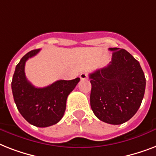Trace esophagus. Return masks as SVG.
<instances>
[{
  "mask_svg": "<svg viewBox=\"0 0 156 156\" xmlns=\"http://www.w3.org/2000/svg\"><path fill=\"white\" fill-rule=\"evenodd\" d=\"M88 75L87 73H82L80 74V78L82 80H85V79H87Z\"/></svg>",
  "mask_w": 156,
  "mask_h": 156,
  "instance_id": "obj_1",
  "label": "esophagus"
}]
</instances>
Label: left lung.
<instances>
[{"label": "left lung", "mask_w": 156, "mask_h": 156, "mask_svg": "<svg viewBox=\"0 0 156 156\" xmlns=\"http://www.w3.org/2000/svg\"><path fill=\"white\" fill-rule=\"evenodd\" d=\"M112 51L107 66L89 74L90 107L100 121L121 125L132 118L143 101L146 78L139 62L126 50Z\"/></svg>", "instance_id": "left-lung-1"}]
</instances>
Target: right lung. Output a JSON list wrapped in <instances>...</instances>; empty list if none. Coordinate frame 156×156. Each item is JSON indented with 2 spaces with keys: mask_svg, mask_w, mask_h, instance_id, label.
<instances>
[{
  "mask_svg": "<svg viewBox=\"0 0 156 156\" xmlns=\"http://www.w3.org/2000/svg\"><path fill=\"white\" fill-rule=\"evenodd\" d=\"M40 49L27 52L16 66L11 87L13 100L21 115L27 121L37 127L53 126L63 117L66 100L69 93L80 81L58 80L46 87H35L27 79L25 64Z\"/></svg>",
  "mask_w": 156,
  "mask_h": 156,
  "instance_id": "add662e5",
  "label": "right lung"
}]
</instances>
